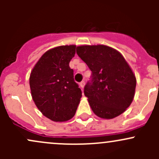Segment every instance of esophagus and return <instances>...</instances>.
<instances>
[{
	"mask_svg": "<svg viewBox=\"0 0 159 159\" xmlns=\"http://www.w3.org/2000/svg\"><path fill=\"white\" fill-rule=\"evenodd\" d=\"M79 86L81 87V89H83V88H84V81H82L81 82H80L79 83Z\"/></svg>",
	"mask_w": 159,
	"mask_h": 159,
	"instance_id": "1",
	"label": "esophagus"
}]
</instances>
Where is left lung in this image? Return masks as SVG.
Masks as SVG:
<instances>
[{
  "instance_id": "1",
  "label": "left lung",
  "mask_w": 159,
  "mask_h": 159,
  "mask_svg": "<svg viewBox=\"0 0 159 159\" xmlns=\"http://www.w3.org/2000/svg\"><path fill=\"white\" fill-rule=\"evenodd\" d=\"M78 55L92 72L84 95L98 117L112 119L125 112L134 99L136 78L122 54L103 45H81Z\"/></svg>"
}]
</instances>
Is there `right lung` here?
Returning <instances> with one entry per match:
<instances>
[{
	"label": "right lung",
	"mask_w": 159,
	"mask_h": 159,
	"mask_svg": "<svg viewBox=\"0 0 159 159\" xmlns=\"http://www.w3.org/2000/svg\"><path fill=\"white\" fill-rule=\"evenodd\" d=\"M75 48L76 45L70 44L48 50L30 72L32 99L42 115L53 121L73 118L82 96L69 67Z\"/></svg>",
	"instance_id": "obj_1"
}]
</instances>
